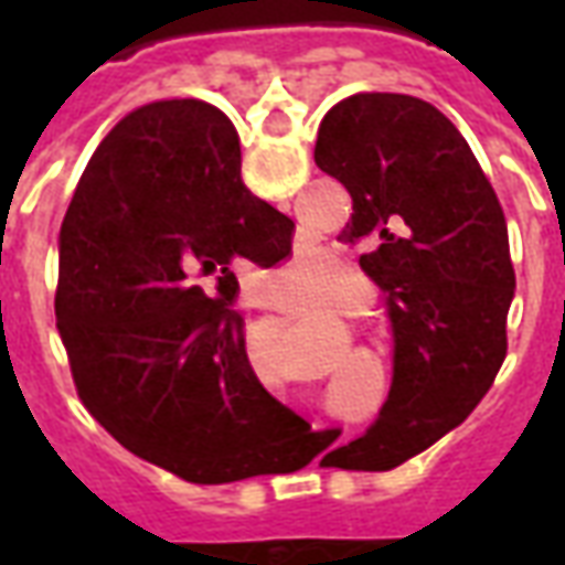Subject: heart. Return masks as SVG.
Returning <instances> with one entry per match:
<instances>
[{
    "label": "heart",
    "instance_id": "b5f03b06",
    "mask_svg": "<svg viewBox=\"0 0 565 565\" xmlns=\"http://www.w3.org/2000/svg\"><path fill=\"white\" fill-rule=\"evenodd\" d=\"M332 263L327 254H302L290 263V278L294 284L284 287L278 294V308L290 318H318L327 308H332L335 294L344 281L366 284L363 271L351 266H339L332 271Z\"/></svg>",
    "mask_w": 565,
    "mask_h": 565
}]
</instances>
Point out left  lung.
Listing matches in <instances>:
<instances>
[{"mask_svg":"<svg viewBox=\"0 0 565 565\" xmlns=\"http://www.w3.org/2000/svg\"><path fill=\"white\" fill-rule=\"evenodd\" d=\"M315 162L354 199L344 245L387 294L393 387L379 420L332 454L384 472L415 457L481 403L505 360L514 299L509 223L460 129L405 93L332 105Z\"/></svg>","mask_w":565,"mask_h":565,"instance_id":"left-lung-1","label":"left lung"}]
</instances>
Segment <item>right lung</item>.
Segmentation results:
<instances>
[{"label":"right lung","mask_w":565,"mask_h":565,"mask_svg":"<svg viewBox=\"0 0 565 565\" xmlns=\"http://www.w3.org/2000/svg\"><path fill=\"white\" fill-rule=\"evenodd\" d=\"M294 221L242 181L230 117L199 99L129 111L60 226L56 330L84 408L190 484L271 475L320 433L266 393L235 311L245 263L290 257Z\"/></svg>","instance_id":"right-lung-1"}]
</instances>
